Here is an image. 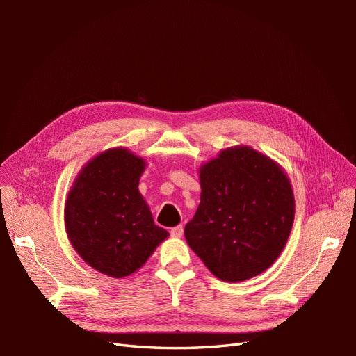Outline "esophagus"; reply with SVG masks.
Returning a JSON list of instances; mask_svg holds the SVG:
<instances>
[{"instance_id":"obj_1","label":"esophagus","mask_w":356,"mask_h":356,"mask_svg":"<svg viewBox=\"0 0 356 356\" xmlns=\"http://www.w3.org/2000/svg\"><path fill=\"white\" fill-rule=\"evenodd\" d=\"M182 233H184V229H182V225H177V227H172L170 229V236H172V238L179 239L181 236H182Z\"/></svg>"}]
</instances>
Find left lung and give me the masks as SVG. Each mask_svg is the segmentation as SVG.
<instances>
[{"mask_svg": "<svg viewBox=\"0 0 356 356\" xmlns=\"http://www.w3.org/2000/svg\"><path fill=\"white\" fill-rule=\"evenodd\" d=\"M200 203L186 241L209 272L242 282L266 272L293 229L291 181L273 159L248 145L224 148L199 169Z\"/></svg>", "mask_w": 356, "mask_h": 356, "instance_id": "8db88e82", "label": "left lung"}]
</instances>
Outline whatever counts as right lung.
Listing matches in <instances>:
<instances>
[{"instance_id":"obj_1","label":"right lung","mask_w":356,"mask_h":356,"mask_svg":"<svg viewBox=\"0 0 356 356\" xmlns=\"http://www.w3.org/2000/svg\"><path fill=\"white\" fill-rule=\"evenodd\" d=\"M147 161L126 147L96 154L75 177L65 200V230L95 270L123 279L141 268L169 233L154 224L139 193Z\"/></svg>"}]
</instances>
